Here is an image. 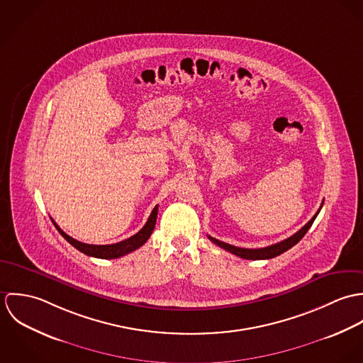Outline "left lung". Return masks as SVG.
<instances>
[{"label":"left lung","instance_id":"obj_1","mask_svg":"<svg viewBox=\"0 0 363 363\" xmlns=\"http://www.w3.org/2000/svg\"><path fill=\"white\" fill-rule=\"evenodd\" d=\"M321 207H323V203H321ZM321 207L318 208V211L314 213V216L311 218V220H309L301 230H298L295 235H292L291 238H288V239H285V240H282V242H279V243H275V245H271V246H267V247H261V249H243V247H236V246L223 243V242H220V240H218V239H215V238H211V236H208V239H209L211 242H213L216 246H219L220 249H225L226 252H229V253H232V255H235V256H238V257H242V259H274V257H277V256L285 253V252L289 250L291 247H294L298 242H301V239H302V238L306 235V232L311 229V226L313 225L315 216L318 215Z\"/></svg>","mask_w":363,"mask_h":363}]
</instances>
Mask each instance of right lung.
I'll return each instance as SVG.
<instances>
[{
	"instance_id": "right-lung-1",
	"label": "right lung",
	"mask_w": 363,
	"mask_h": 363,
	"mask_svg": "<svg viewBox=\"0 0 363 363\" xmlns=\"http://www.w3.org/2000/svg\"><path fill=\"white\" fill-rule=\"evenodd\" d=\"M156 216H157V206H156L147 223L144 225V228L135 233L134 236L123 240V242H118V243H113V245H88V243H82V242H78L75 239H72L71 236H68L64 230H61V228L54 222L52 219L54 226L57 228V230L61 233V236L69 243L72 245L75 249H78L81 253L86 255V256H91V257H96V259H118L121 256H125L134 250H137L138 247H141L144 243H147V240L150 239V236L152 235L154 232V228H155Z\"/></svg>"
}]
</instances>
